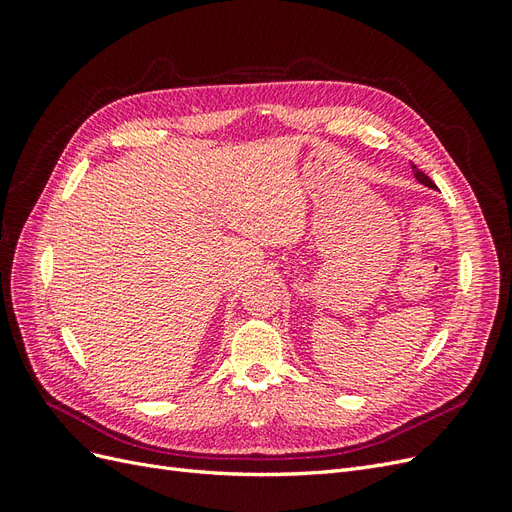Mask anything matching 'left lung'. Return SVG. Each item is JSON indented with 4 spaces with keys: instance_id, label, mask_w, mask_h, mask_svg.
<instances>
[{
    "instance_id": "1",
    "label": "left lung",
    "mask_w": 512,
    "mask_h": 512,
    "mask_svg": "<svg viewBox=\"0 0 512 512\" xmlns=\"http://www.w3.org/2000/svg\"><path fill=\"white\" fill-rule=\"evenodd\" d=\"M412 170H414V177H416L418 181L425 183V185H429V188H436V183H433V181L423 173V170H418L414 164H412Z\"/></svg>"
}]
</instances>
